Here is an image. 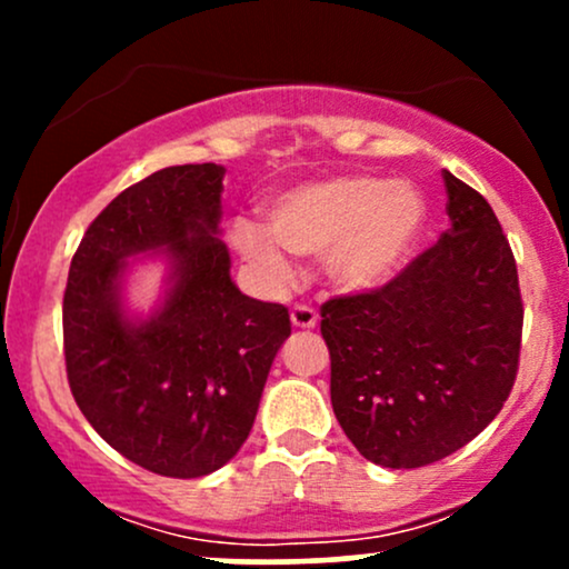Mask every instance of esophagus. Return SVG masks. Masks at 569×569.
<instances>
[{
    "label": "esophagus",
    "instance_id": "obj_1",
    "mask_svg": "<svg viewBox=\"0 0 569 569\" xmlns=\"http://www.w3.org/2000/svg\"><path fill=\"white\" fill-rule=\"evenodd\" d=\"M291 323L297 326V329H316L318 310H312L310 305H293L291 307Z\"/></svg>",
    "mask_w": 569,
    "mask_h": 569
}]
</instances>
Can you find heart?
I'll return each instance as SVG.
<instances>
[{
	"label": "heart",
	"mask_w": 569,
	"mask_h": 569,
	"mask_svg": "<svg viewBox=\"0 0 569 569\" xmlns=\"http://www.w3.org/2000/svg\"><path fill=\"white\" fill-rule=\"evenodd\" d=\"M426 227V198L409 181L350 173L307 181L267 208V232L251 221L232 227V246L267 286L291 283L280 248L323 257V270L342 291H375L409 262Z\"/></svg>",
	"instance_id": "b5f03b06"
}]
</instances>
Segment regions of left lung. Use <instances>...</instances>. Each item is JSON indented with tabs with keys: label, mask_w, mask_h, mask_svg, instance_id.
Returning a JSON list of instances; mask_svg holds the SVG:
<instances>
[{
	"label": "left lung",
	"mask_w": 569,
	"mask_h": 569,
	"mask_svg": "<svg viewBox=\"0 0 569 569\" xmlns=\"http://www.w3.org/2000/svg\"><path fill=\"white\" fill-rule=\"evenodd\" d=\"M449 230L382 289L329 299L331 407L382 468H422L498 417L521 348V293L492 206L443 171Z\"/></svg>",
	"instance_id": "left-lung-1"
}]
</instances>
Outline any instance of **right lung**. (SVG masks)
<instances>
[{
	"mask_svg": "<svg viewBox=\"0 0 569 569\" xmlns=\"http://www.w3.org/2000/svg\"><path fill=\"white\" fill-rule=\"evenodd\" d=\"M217 162L173 166L98 213L69 267L63 356L77 407L136 466L198 479L251 433L267 375L291 335L283 305L240 293L219 238ZM160 256L167 289L147 319L124 307L129 259Z\"/></svg>",
	"mask_w": 569,
	"mask_h": 569,
	"instance_id": "right-lung-1",
	"label": "right lung"
}]
</instances>
